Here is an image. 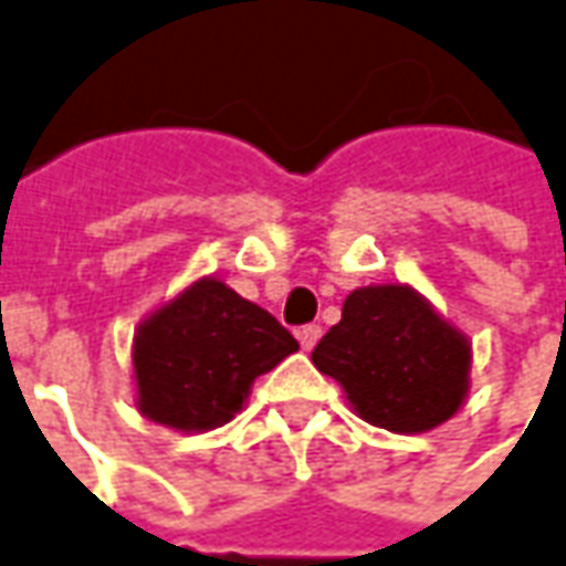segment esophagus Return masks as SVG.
<instances>
[{"label": "esophagus", "mask_w": 566, "mask_h": 566, "mask_svg": "<svg viewBox=\"0 0 566 566\" xmlns=\"http://www.w3.org/2000/svg\"><path fill=\"white\" fill-rule=\"evenodd\" d=\"M296 339H300V346H303V349L312 352L315 349V343L322 339V327H318V324H306V327H300V331H296Z\"/></svg>", "instance_id": "1"}]
</instances>
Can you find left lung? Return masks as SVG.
I'll return each instance as SVG.
<instances>
[{
	"label": "left lung",
	"mask_w": 566,
	"mask_h": 566,
	"mask_svg": "<svg viewBox=\"0 0 566 566\" xmlns=\"http://www.w3.org/2000/svg\"><path fill=\"white\" fill-rule=\"evenodd\" d=\"M355 413L398 434L429 432L460 410L469 392L472 346L407 284L358 287L312 352Z\"/></svg>",
	"instance_id": "1"
}]
</instances>
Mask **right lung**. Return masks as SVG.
<instances>
[{"label":"right lung","mask_w":566,"mask_h":566,"mask_svg":"<svg viewBox=\"0 0 566 566\" xmlns=\"http://www.w3.org/2000/svg\"><path fill=\"white\" fill-rule=\"evenodd\" d=\"M296 349L270 312L208 275L137 327V407L177 432H208L232 420L254 379Z\"/></svg>","instance_id":"1"}]
</instances>
